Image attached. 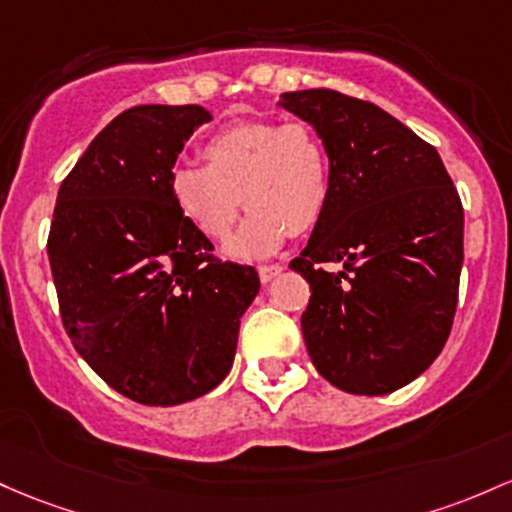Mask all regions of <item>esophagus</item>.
<instances>
[{"label":"esophagus","instance_id":"esophagus-1","mask_svg":"<svg viewBox=\"0 0 512 512\" xmlns=\"http://www.w3.org/2000/svg\"><path fill=\"white\" fill-rule=\"evenodd\" d=\"M257 272H260L262 284H269L274 277H279V274L284 272V267H282V265H265V267L257 269Z\"/></svg>","mask_w":512,"mask_h":512}]
</instances>
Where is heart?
Segmentation results:
<instances>
[{"label":"heart","instance_id":"heart-1","mask_svg":"<svg viewBox=\"0 0 512 512\" xmlns=\"http://www.w3.org/2000/svg\"><path fill=\"white\" fill-rule=\"evenodd\" d=\"M204 165H179L170 177L174 204L204 238L223 240L243 204V228L228 255L260 260L282 247L289 233H306L330 201V157L306 123H240L216 133Z\"/></svg>","mask_w":512,"mask_h":512}]
</instances>
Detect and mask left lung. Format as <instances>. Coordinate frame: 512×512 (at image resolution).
I'll list each match as a JSON object with an SVG mask.
<instances>
[{"instance_id": "1", "label": "left lung", "mask_w": 512, "mask_h": 512, "mask_svg": "<svg viewBox=\"0 0 512 512\" xmlns=\"http://www.w3.org/2000/svg\"><path fill=\"white\" fill-rule=\"evenodd\" d=\"M277 104L316 128L330 157L328 209L289 265L311 284L308 355L338 389L384 396L418 379L449 338L462 201L437 150L372 101L301 89ZM323 261L343 269L325 273Z\"/></svg>"}]
</instances>
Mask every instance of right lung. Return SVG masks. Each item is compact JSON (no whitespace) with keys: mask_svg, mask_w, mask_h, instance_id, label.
<instances>
[{"mask_svg":"<svg viewBox=\"0 0 512 512\" xmlns=\"http://www.w3.org/2000/svg\"><path fill=\"white\" fill-rule=\"evenodd\" d=\"M211 114L143 104L116 116L60 184L48 235L60 316L111 389L179 406L226 379L260 277L211 255L174 204L177 155Z\"/></svg>","mask_w":512,"mask_h":512,"instance_id":"add662e5","label":"right lung"}]
</instances>
